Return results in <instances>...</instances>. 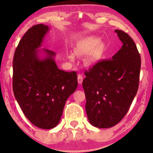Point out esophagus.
Returning a JSON list of instances; mask_svg holds the SVG:
<instances>
[{"instance_id": "esophagus-1", "label": "esophagus", "mask_w": 153, "mask_h": 153, "mask_svg": "<svg viewBox=\"0 0 153 153\" xmlns=\"http://www.w3.org/2000/svg\"><path fill=\"white\" fill-rule=\"evenodd\" d=\"M77 82L79 84H81L83 82V76L81 74H78V76H77Z\"/></svg>"}]
</instances>
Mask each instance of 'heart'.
Wrapping results in <instances>:
<instances>
[{
	"mask_svg": "<svg viewBox=\"0 0 153 153\" xmlns=\"http://www.w3.org/2000/svg\"><path fill=\"white\" fill-rule=\"evenodd\" d=\"M92 50L93 51L90 54V59L93 61L100 59L105 52V43L100 41V38L96 36H88L79 41L76 47L77 53L80 55L86 54ZM69 58L71 60H74L75 58L74 54L71 53Z\"/></svg>",
	"mask_w": 153,
	"mask_h": 153,
	"instance_id": "b5f03b06",
	"label": "heart"
}]
</instances>
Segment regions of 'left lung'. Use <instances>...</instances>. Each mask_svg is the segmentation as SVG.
<instances>
[{
	"label": "left lung",
	"mask_w": 153,
	"mask_h": 153,
	"mask_svg": "<svg viewBox=\"0 0 153 153\" xmlns=\"http://www.w3.org/2000/svg\"><path fill=\"white\" fill-rule=\"evenodd\" d=\"M123 45L111 59L98 62L85 72L82 86L89 122L111 128L126 115L138 91L141 59L130 36L115 30Z\"/></svg>",
	"instance_id": "8db88e82"
}]
</instances>
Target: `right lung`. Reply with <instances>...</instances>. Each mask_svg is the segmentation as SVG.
<instances>
[{"label": "right lung", "mask_w": 153, "mask_h": 153, "mask_svg": "<svg viewBox=\"0 0 153 153\" xmlns=\"http://www.w3.org/2000/svg\"><path fill=\"white\" fill-rule=\"evenodd\" d=\"M49 30L43 24L30 28L19 41L13 62L15 97L25 117L41 129L58 125L67 98L77 87L76 71L59 69L55 52L39 49Z\"/></svg>", "instance_id": "right-lung-1"}]
</instances>
